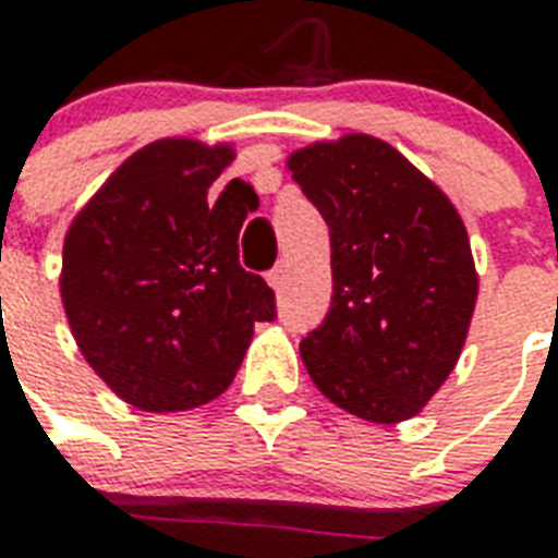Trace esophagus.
<instances>
[{"mask_svg": "<svg viewBox=\"0 0 558 558\" xmlns=\"http://www.w3.org/2000/svg\"><path fill=\"white\" fill-rule=\"evenodd\" d=\"M287 263H280V266H275V269L269 271V283H271V289H275V292H280V289H283V283H287Z\"/></svg>", "mask_w": 558, "mask_h": 558, "instance_id": "obj_1", "label": "esophagus"}]
</instances>
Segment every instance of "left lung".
Masks as SVG:
<instances>
[{
    "mask_svg": "<svg viewBox=\"0 0 558 558\" xmlns=\"http://www.w3.org/2000/svg\"><path fill=\"white\" fill-rule=\"evenodd\" d=\"M330 226L332 306L301 341L315 388L367 423L411 420L442 388L477 301L458 208L381 138L348 133L287 159Z\"/></svg>",
    "mask_w": 558,
    "mask_h": 558,
    "instance_id": "8db88e82",
    "label": "left lung"
}]
</instances>
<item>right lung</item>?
I'll return each instance as SVG.
<instances>
[{"label":"right lung","mask_w":558,"mask_h":558,"mask_svg":"<svg viewBox=\"0 0 558 558\" xmlns=\"http://www.w3.org/2000/svg\"><path fill=\"white\" fill-rule=\"evenodd\" d=\"M234 144L159 138L135 150L63 240L60 298L107 388L147 414L191 411L234 381L275 292L236 260L252 185H210ZM252 208V205H248Z\"/></svg>","instance_id":"right-lung-1"}]
</instances>
